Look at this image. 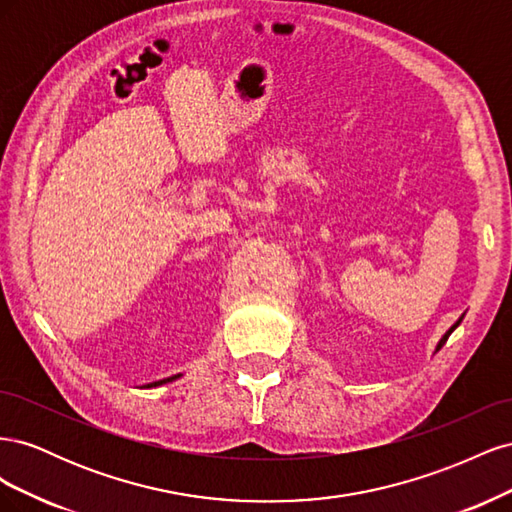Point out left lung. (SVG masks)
I'll list each match as a JSON object with an SVG mask.
<instances>
[{
	"label": "left lung",
	"instance_id": "8db88e82",
	"mask_svg": "<svg viewBox=\"0 0 512 512\" xmlns=\"http://www.w3.org/2000/svg\"><path fill=\"white\" fill-rule=\"evenodd\" d=\"M463 316H466V314H461V318H459V320H457V322L453 324V327H451V329H448V331H446V333L442 335V339H440V342H438V346H436V352H438V350H440V348H442V346L446 344V339H448V335H451V333H453V331H455V329L459 327V324H461V320H463Z\"/></svg>",
	"mask_w": 512,
	"mask_h": 512
}]
</instances>
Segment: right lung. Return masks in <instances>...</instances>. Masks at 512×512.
Segmentation results:
<instances>
[{
    "mask_svg": "<svg viewBox=\"0 0 512 512\" xmlns=\"http://www.w3.org/2000/svg\"><path fill=\"white\" fill-rule=\"evenodd\" d=\"M183 374H177V376H170V378H164V380H158V382H151V384H145L143 389H153V386H162V384H166V382H173V380H177V378H181Z\"/></svg>",
    "mask_w": 512,
    "mask_h": 512,
    "instance_id": "add662e5",
    "label": "right lung"
}]
</instances>
